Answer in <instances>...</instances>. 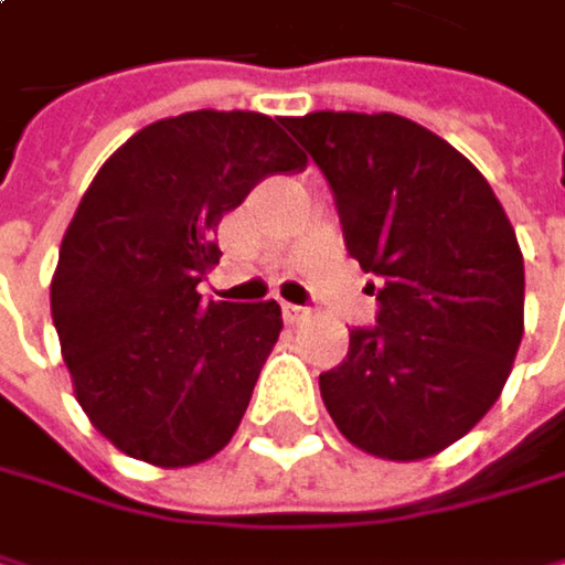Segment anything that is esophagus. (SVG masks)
<instances>
[{"instance_id":"34e87169","label":"esophagus","mask_w":565,"mask_h":565,"mask_svg":"<svg viewBox=\"0 0 565 565\" xmlns=\"http://www.w3.org/2000/svg\"><path fill=\"white\" fill-rule=\"evenodd\" d=\"M281 310L287 323H300L307 317V307H297V303H281Z\"/></svg>"}]
</instances>
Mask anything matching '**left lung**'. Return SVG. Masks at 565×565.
Segmentation results:
<instances>
[{
  "label": "left lung",
  "instance_id": "8db88e82",
  "mask_svg": "<svg viewBox=\"0 0 565 565\" xmlns=\"http://www.w3.org/2000/svg\"><path fill=\"white\" fill-rule=\"evenodd\" d=\"M287 130L327 175L350 258L376 275V327L320 373L347 441L390 461L438 455L504 390L523 337V255L488 179L398 114L317 110Z\"/></svg>",
  "mask_w": 565,
  "mask_h": 565
}]
</instances>
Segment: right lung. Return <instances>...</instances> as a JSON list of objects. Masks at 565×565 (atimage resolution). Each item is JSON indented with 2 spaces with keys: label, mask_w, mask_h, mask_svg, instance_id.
I'll list each match as a JSON object with an SVG mask.
<instances>
[{
  "label": "right lung",
  "mask_w": 565,
  "mask_h": 565,
  "mask_svg": "<svg viewBox=\"0 0 565 565\" xmlns=\"http://www.w3.org/2000/svg\"><path fill=\"white\" fill-rule=\"evenodd\" d=\"M307 167L278 120L192 110L134 134L87 185L57 252L52 320L74 395L124 455L189 468L222 451L278 343L281 307L202 300L225 212Z\"/></svg>",
  "instance_id": "1"
}]
</instances>
